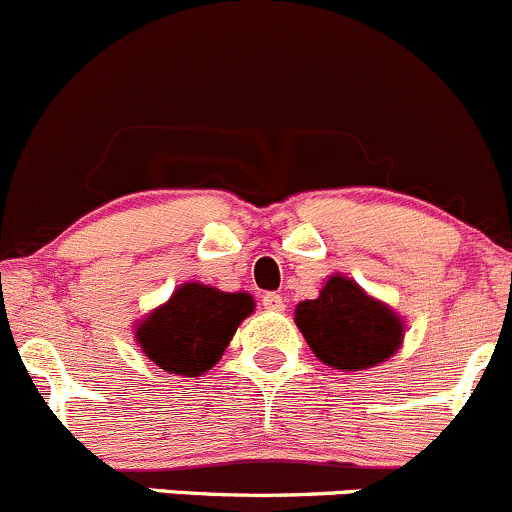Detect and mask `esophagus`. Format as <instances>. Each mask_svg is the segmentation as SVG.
I'll return each instance as SVG.
<instances>
[{"mask_svg":"<svg viewBox=\"0 0 512 512\" xmlns=\"http://www.w3.org/2000/svg\"><path fill=\"white\" fill-rule=\"evenodd\" d=\"M261 303H263V308H266V311H283V308H286V298L281 296V293H263V298H261Z\"/></svg>","mask_w":512,"mask_h":512,"instance_id":"1","label":"esophagus"}]
</instances>
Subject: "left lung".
I'll list each match as a JSON object with an SVG mask.
<instances>
[{
  "label": "left lung",
  "mask_w": 512,
  "mask_h": 512,
  "mask_svg": "<svg viewBox=\"0 0 512 512\" xmlns=\"http://www.w3.org/2000/svg\"><path fill=\"white\" fill-rule=\"evenodd\" d=\"M296 326L318 361L336 371L378 366L403 343L401 318L341 273L328 278L318 298L298 303Z\"/></svg>",
  "instance_id": "8db88e82"
}]
</instances>
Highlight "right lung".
I'll return each mask as SVG.
<instances>
[{
    "mask_svg": "<svg viewBox=\"0 0 512 512\" xmlns=\"http://www.w3.org/2000/svg\"><path fill=\"white\" fill-rule=\"evenodd\" d=\"M254 306L249 293L184 283L136 326V343L166 373L204 376L219 363L239 323L254 313Z\"/></svg>",
    "mask_w": 512,
    "mask_h": 512,
    "instance_id": "right-lung-1",
    "label": "right lung"
}]
</instances>
